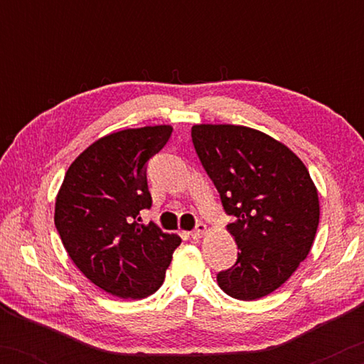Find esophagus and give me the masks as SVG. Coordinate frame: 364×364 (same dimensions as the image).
I'll return each mask as SVG.
<instances>
[{
    "label": "esophagus",
    "instance_id": "34e87169",
    "mask_svg": "<svg viewBox=\"0 0 364 364\" xmlns=\"http://www.w3.org/2000/svg\"><path fill=\"white\" fill-rule=\"evenodd\" d=\"M205 230H207L205 223L198 222L197 225H196V228H193V230H192V238H193V240H197V238H200V237L203 235V233H205Z\"/></svg>",
    "mask_w": 364,
    "mask_h": 364
}]
</instances>
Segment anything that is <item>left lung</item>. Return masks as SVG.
Wrapping results in <instances>:
<instances>
[{"instance_id":"left-lung-1","label":"left lung","mask_w":364,"mask_h":364,"mask_svg":"<svg viewBox=\"0 0 364 364\" xmlns=\"http://www.w3.org/2000/svg\"><path fill=\"white\" fill-rule=\"evenodd\" d=\"M192 142L240 250L217 273L218 287L243 301L267 296L293 275L315 240L320 203L308 168L287 146L250 127L200 124L192 127Z\"/></svg>"}]
</instances>
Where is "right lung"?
Masks as SVG:
<instances>
[{
  "mask_svg": "<svg viewBox=\"0 0 364 364\" xmlns=\"http://www.w3.org/2000/svg\"><path fill=\"white\" fill-rule=\"evenodd\" d=\"M171 134V126L109 134L71 164L59 188L54 225L68 255L114 296L141 300L156 293L181 245V237L139 217L152 207L147 162Z\"/></svg>",
  "mask_w": 364,
  "mask_h": 364,
  "instance_id": "1",
  "label": "right lung"
}]
</instances>
